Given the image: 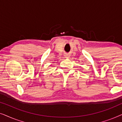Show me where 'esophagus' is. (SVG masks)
<instances>
[{"label":"esophagus","instance_id":"1","mask_svg":"<svg viewBox=\"0 0 122 122\" xmlns=\"http://www.w3.org/2000/svg\"><path fill=\"white\" fill-rule=\"evenodd\" d=\"M66 56V58H68V56H68V55H66V56Z\"/></svg>","mask_w":122,"mask_h":122}]
</instances>
